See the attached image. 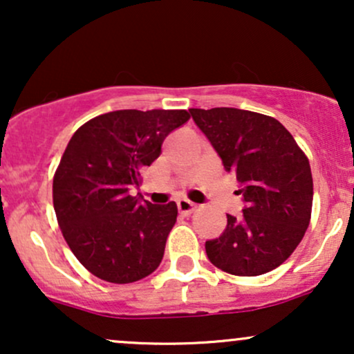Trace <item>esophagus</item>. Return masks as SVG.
<instances>
[{
  "label": "esophagus",
  "mask_w": 354,
  "mask_h": 354,
  "mask_svg": "<svg viewBox=\"0 0 354 354\" xmlns=\"http://www.w3.org/2000/svg\"><path fill=\"white\" fill-rule=\"evenodd\" d=\"M176 205H178V211H180L181 214H185V216H188V214H191L194 209H196V205L188 200H180Z\"/></svg>",
  "instance_id": "1"
}]
</instances>
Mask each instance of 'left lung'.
<instances>
[{
	"label": "left lung",
	"instance_id": "8db88e82",
	"mask_svg": "<svg viewBox=\"0 0 354 354\" xmlns=\"http://www.w3.org/2000/svg\"><path fill=\"white\" fill-rule=\"evenodd\" d=\"M198 128L236 174L243 216H228L225 233L206 241V254L219 270L258 276L278 268L301 243L311 219L310 161L274 118L238 108H191Z\"/></svg>",
	"mask_w": 354,
	"mask_h": 354
}]
</instances>
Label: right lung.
<instances>
[{"mask_svg": "<svg viewBox=\"0 0 354 354\" xmlns=\"http://www.w3.org/2000/svg\"><path fill=\"white\" fill-rule=\"evenodd\" d=\"M188 120L186 109H120L71 136L53 178V206L73 254L96 278L135 283L160 266L176 203L140 201L129 188Z\"/></svg>", "mask_w": 354, "mask_h": 354, "instance_id": "1", "label": "right lung"}]
</instances>
